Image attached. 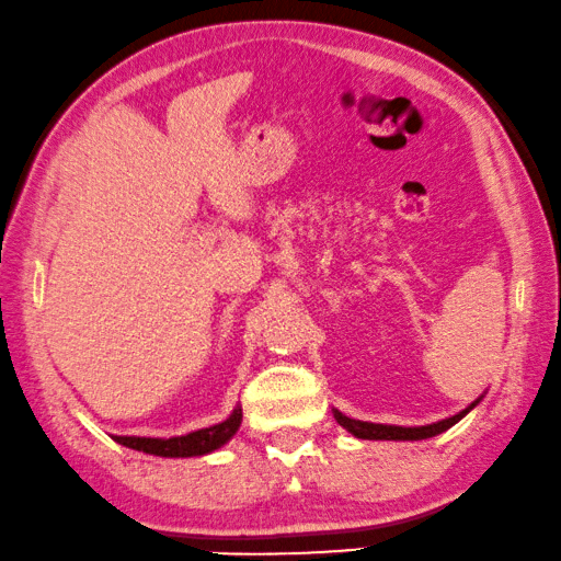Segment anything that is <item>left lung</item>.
I'll list each match as a JSON object with an SVG mask.
<instances>
[{
	"instance_id": "left-lung-1",
	"label": "left lung",
	"mask_w": 561,
	"mask_h": 561,
	"mask_svg": "<svg viewBox=\"0 0 561 561\" xmlns=\"http://www.w3.org/2000/svg\"><path fill=\"white\" fill-rule=\"evenodd\" d=\"M481 401V396L477 401L467 407L463 411L456 413V416L449 419H442L436 421V424H426V426H391V424H370V421H356V419H348L343 416L341 411H333V416L339 424L351 431L356 438H368V442H421V438H431L436 434H444L446 428H451L454 424H459V421L467 416V413L477 407Z\"/></svg>"
}]
</instances>
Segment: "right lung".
Returning <instances> with one entry per match:
<instances>
[{
	"mask_svg": "<svg viewBox=\"0 0 561 561\" xmlns=\"http://www.w3.org/2000/svg\"><path fill=\"white\" fill-rule=\"evenodd\" d=\"M243 421V409L236 407L230 416L220 424L191 431L185 436H170V438H150V436H112L117 444L127 446V449L152 454V456H165V459H187V456H203L215 449H220L222 444H228Z\"/></svg>",
	"mask_w": 561,
	"mask_h": 561,
	"instance_id": "1",
	"label": "right lung"
}]
</instances>
